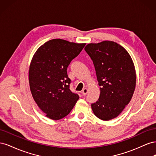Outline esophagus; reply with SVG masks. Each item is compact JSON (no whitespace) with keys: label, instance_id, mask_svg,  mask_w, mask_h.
I'll return each instance as SVG.
<instances>
[{"label":"esophagus","instance_id":"esophagus-1","mask_svg":"<svg viewBox=\"0 0 156 156\" xmlns=\"http://www.w3.org/2000/svg\"><path fill=\"white\" fill-rule=\"evenodd\" d=\"M81 93H82V94L83 96H85V95H87V94L88 93V89L87 88H84L83 90H82V92H81Z\"/></svg>","mask_w":156,"mask_h":156}]
</instances>
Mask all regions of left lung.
Here are the masks:
<instances>
[{
  "label": "left lung",
  "mask_w": 156,
  "mask_h": 156,
  "mask_svg": "<svg viewBox=\"0 0 156 156\" xmlns=\"http://www.w3.org/2000/svg\"><path fill=\"white\" fill-rule=\"evenodd\" d=\"M84 50L93 61L100 87L99 99L91 104L94 114L103 120L115 119L129 103L135 91L133 60L123 47L111 41L89 44Z\"/></svg>",
  "instance_id": "1"
}]
</instances>
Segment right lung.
I'll return each instance as SVG.
<instances>
[{"mask_svg":"<svg viewBox=\"0 0 156 156\" xmlns=\"http://www.w3.org/2000/svg\"><path fill=\"white\" fill-rule=\"evenodd\" d=\"M85 44L61 39L47 41L37 49L30 65V88L34 101L46 116L60 120L67 116L79 100L69 88L67 68Z\"/></svg>","mask_w":156,"mask_h":156,"instance_id":"add662e5","label":"right lung"}]
</instances>
